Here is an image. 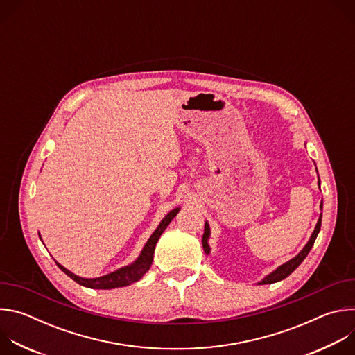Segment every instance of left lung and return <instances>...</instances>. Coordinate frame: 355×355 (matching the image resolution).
<instances>
[{"label": "left lung", "mask_w": 355, "mask_h": 355, "mask_svg": "<svg viewBox=\"0 0 355 355\" xmlns=\"http://www.w3.org/2000/svg\"><path fill=\"white\" fill-rule=\"evenodd\" d=\"M316 171H318V168H316ZM319 188H320V178H319ZM320 209H323V199H322V204H320ZM320 226H322V214H320V216H319V220H318V223H316V226H315V230H313V233H312L309 241L305 244V247H303V248L297 252V256H295V257L291 259L289 261H286V263H284L282 266H279L278 268H275L272 272H270L268 275H266V277H264L260 282H257V284H260V285H264V284H274V282H278V281L285 279L289 274H292V272L300 266V263H302L303 260H305L306 256L309 254V251H311V248L313 247V243H315V240H316V237H318V234H319V232H320ZM209 237H211V227H209V223L205 222L204 236H202V245H204V251L207 252L208 256H209V252H211Z\"/></svg>", "instance_id": "8db88e82"}]
</instances>
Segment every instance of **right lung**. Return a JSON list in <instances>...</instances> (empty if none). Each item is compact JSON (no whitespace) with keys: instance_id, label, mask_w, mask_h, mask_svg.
I'll list each match as a JSON object with an SVG mask.
<instances>
[{"instance_id":"right-lung-1","label":"right lung","mask_w":355,"mask_h":355,"mask_svg":"<svg viewBox=\"0 0 355 355\" xmlns=\"http://www.w3.org/2000/svg\"><path fill=\"white\" fill-rule=\"evenodd\" d=\"M180 207L174 208L173 211H170L163 220L160 222V225L157 226V229L153 232L148 237V240L146 241L144 247L141 248L139 257L129 266L121 267L119 270L110 272L107 275L103 277H96V278H83L76 275L74 272H71L70 270H67L66 267H63L62 264H59L56 261V264L59 266V268L67 274L73 281H76L77 284L91 288V289H114V288H121V286H128L133 282H137L151 267V263H153V256H155V248L156 244L160 239V236L163 234V232L166 230V227L170 225V222L177 216V214L180 212ZM40 237V234H39Z\"/></svg>"}]
</instances>
